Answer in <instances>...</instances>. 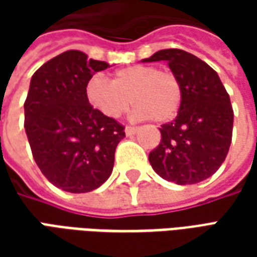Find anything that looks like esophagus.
I'll return each instance as SVG.
<instances>
[{"instance_id": "1", "label": "esophagus", "mask_w": 257, "mask_h": 257, "mask_svg": "<svg viewBox=\"0 0 257 257\" xmlns=\"http://www.w3.org/2000/svg\"><path fill=\"white\" fill-rule=\"evenodd\" d=\"M138 132V128H134V126H126L125 128V134H126V136H132V135H135Z\"/></svg>"}]
</instances>
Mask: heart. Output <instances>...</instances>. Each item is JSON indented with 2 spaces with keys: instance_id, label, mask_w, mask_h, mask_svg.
Segmentation results:
<instances>
[{
  "instance_id": "b5f03b06",
  "label": "heart",
  "mask_w": 257,
  "mask_h": 257,
  "mask_svg": "<svg viewBox=\"0 0 257 257\" xmlns=\"http://www.w3.org/2000/svg\"><path fill=\"white\" fill-rule=\"evenodd\" d=\"M85 95L89 104L107 118L122 115L134 103V117L167 122L182 104V84L178 75L150 64H134L112 74L111 81L92 77Z\"/></svg>"
}]
</instances>
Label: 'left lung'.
<instances>
[{
  "instance_id": "obj_1",
  "label": "left lung",
  "mask_w": 257,
  "mask_h": 257,
  "mask_svg": "<svg viewBox=\"0 0 257 257\" xmlns=\"http://www.w3.org/2000/svg\"><path fill=\"white\" fill-rule=\"evenodd\" d=\"M167 62L182 84V104L172 122L164 123L161 143L149 154L162 179L195 184L212 176L231 145L230 96L213 68L182 49H162L142 62Z\"/></svg>"
}]
</instances>
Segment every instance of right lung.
<instances>
[{"label": "right lung", "mask_w": 257, "mask_h": 257, "mask_svg": "<svg viewBox=\"0 0 257 257\" xmlns=\"http://www.w3.org/2000/svg\"><path fill=\"white\" fill-rule=\"evenodd\" d=\"M110 67L67 51L42 64L31 77L25 128L44 176L68 193H89L110 178L123 126L90 106L85 95L93 74Z\"/></svg>", "instance_id": "1"}]
</instances>
